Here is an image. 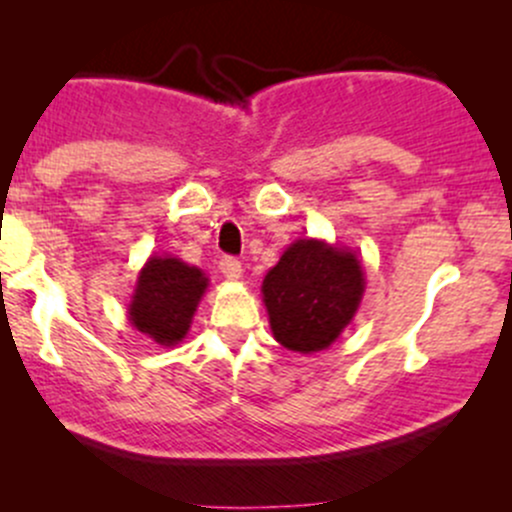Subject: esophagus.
<instances>
[{"instance_id": "1", "label": "esophagus", "mask_w": 512, "mask_h": 512, "mask_svg": "<svg viewBox=\"0 0 512 512\" xmlns=\"http://www.w3.org/2000/svg\"><path fill=\"white\" fill-rule=\"evenodd\" d=\"M220 272H223L225 280L237 282L242 277V262H237L235 257H225V260H220Z\"/></svg>"}]
</instances>
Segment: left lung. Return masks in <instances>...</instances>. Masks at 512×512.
Here are the masks:
<instances>
[{
  "mask_svg": "<svg viewBox=\"0 0 512 512\" xmlns=\"http://www.w3.org/2000/svg\"><path fill=\"white\" fill-rule=\"evenodd\" d=\"M364 287L354 250L317 237L294 240L262 280L272 334L289 352H324L352 324Z\"/></svg>",
  "mask_w": 512,
  "mask_h": 512,
  "instance_id": "obj_1",
  "label": "left lung"
}]
</instances>
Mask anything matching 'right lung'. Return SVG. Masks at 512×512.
<instances>
[{
  "instance_id": "obj_1",
  "label": "right lung",
  "mask_w": 512,
  "mask_h": 512,
  "mask_svg": "<svg viewBox=\"0 0 512 512\" xmlns=\"http://www.w3.org/2000/svg\"><path fill=\"white\" fill-rule=\"evenodd\" d=\"M205 289L208 277L200 267L173 255H151L138 272L128 322L160 347H175L188 334Z\"/></svg>"
}]
</instances>
